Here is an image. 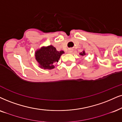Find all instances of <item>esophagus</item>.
<instances>
[{
  "label": "esophagus",
  "mask_w": 122,
  "mask_h": 122,
  "mask_svg": "<svg viewBox=\"0 0 122 122\" xmlns=\"http://www.w3.org/2000/svg\"><path fill=\"white\" fill-rule=\"evenodd\" d=\"M70 52H71V51H70V50H69V51H68V53H70Z\"/></svg>",
  "instance_id": "esophagus-1"
}]
</instances>
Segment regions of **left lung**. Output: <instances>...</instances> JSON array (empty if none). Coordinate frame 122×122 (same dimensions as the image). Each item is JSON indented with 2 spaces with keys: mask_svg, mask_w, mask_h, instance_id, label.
<instances>
[{
  "mask_svg": "<svg viewBox=\"0 0 122 122\" xmlns=\"http://www.w3.org/2000/svg\"><path fill=\"white\" fill-rule=\"evenodd\" d=\"M79 55H81V56H84V55H86V52H85V51H83L82 52H81V53H79Z\"/></svg>",
  "mask_w": 122,
  "mask_h": 122,
  "instance_id": "left-lung-1",
  "label": "left lung"
}]
</instances>
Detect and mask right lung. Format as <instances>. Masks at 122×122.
Returning a JSON list of instances; mask_svg holds the SVG:
<instances>
[{
    "label": "right lung",
    "mask_w": 122,
    "mask_h": 122,
    "mask_svg": "<svg viewBox=\"0 0 122 122\" xmlns=\"http://www.w3.org/2000/svg\"><path fill=\"white\" fill-rule=\"evenodd\" d=\"M64 53V51H57L56 48L52 45L43 46L36 50L35 57L39 67L51 70L55 68L54 64L58 62L60 57Z\"/></svg>",
    "instance_id": "obj_1"
}]
</instances>
